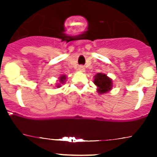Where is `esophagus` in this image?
I'll use <instances>...</instances> for the list:
<instances>
[{
  "instance_id": "obj_1",
  "label": "esophagus",
  "mask_w": 157,
  "mask_h": 157,
  "mask_svg": "<svg viewBox=\"0 0 157 157\" xmlns=\"http://www.w3.org/2000/svg\"><path fill=\"white\" fill-rule=\"evenodd\" d=\"M78 70L80 71H85V67H84L83 66H80L78 67Z\"/></svg>"
}]
</instances>
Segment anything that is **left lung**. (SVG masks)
<instances>
[{"label": "left lung", "mask_w": 157, "mask_h": 157, "mask_svg": "<svg viewBox=\"0 0 157 157\" xmlns=\"http://www.w3.org/2000/svg\"><path fill=\"white\" fill-rule=\"evenodd\" d=\"M94 84L98 86V92L100 94L107 93L112 89V80L106 74L98 73L94 76Z\"/></svg>", "instance_id": "8db88e82"}]
</instances>
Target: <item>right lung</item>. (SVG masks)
<instances>
[{"instance_id":"1","label":"right lung","mask_w":157,"mask_h":157,"mask_svg":"<svg viewBox=\"0 0 157 157\" xmlns=\"http://www.w3.org/2000/svg\"><path fill=\"white\" fill-rule=\"evenodd\" d=\"M66 79V76H62L59 77V80H60V81H61L62 83H64V80ZM58 87H59V86H58Z\"/></svg>"}]
</instances>
